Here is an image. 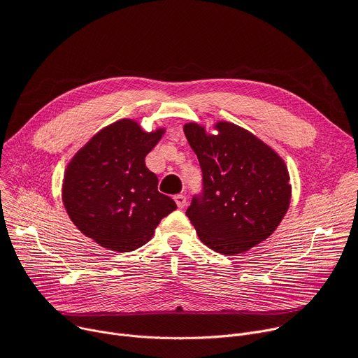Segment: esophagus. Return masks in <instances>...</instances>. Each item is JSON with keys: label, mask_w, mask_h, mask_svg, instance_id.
Here are the masks:
<instances>
[{"label": "esophagus", "mask_w": 358, "mask_h": 358, "mask_svg": "<svg viewBox=\"0 0 358 358\" xmlns=\"http://www.w3.org/2000/svg\"><path fill=\"white\" fill-rule=\"evenodd\" d=\"M174 201H176L178 208H184L185 203H187V198H185V195H182V194L176 195V196H174Z\"/></svg>", "instance_id": "esophagus-1"}]
</instances>
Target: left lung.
I'll return each instance as SVG.
<instances>
[{
	"label": "left lung",
	"mask_w": 358,
	"mask_h": 358,
	"mask_svg": "<svg viewBox=\"0 0 358 358\" xmlns=\"http://www.w3.org/2000/svg\"><path fill=\"white\" fill-rule=\"evenodd\" d=\"M218 134L188 123L184 134L198 157L202 191L185 215L213 250L235 255L269 238L287 213L292 187L285 162L248 130L228 122Z\"/></svg>",
	"instance_id": "left-lung-1"
}]
</instances>
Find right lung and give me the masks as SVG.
Returning <instances> with one entry per match:
<instances>
[{
    "label": "right lung",
    "instance_id": "right-lung-1",
    "mask_svg": "<svg viewBox=\"0 0 358 358\" xmlns=\"http://www.w3.org/2000/svg\"><path fill=\"white\" fill-rule=\"evenodd\" d=\"M164 129L145 133L122 119L96 133L68 164L62 199L76 228L103 248L130 252L155 234L177 206L159 192L144 163Z\"/></svg>",
    "mask_w": 358,
    "mask_h": 358
}]
</instances>
